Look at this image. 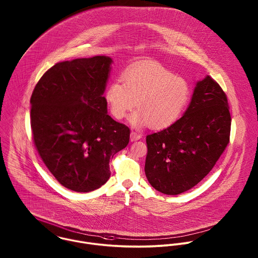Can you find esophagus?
Here are the masks:
<instances>
[{"mask_svg":"<svg viewBox=\"0 0 258 258\" xmlns=\"http://www.w3.org/2000/svg\"><path fill=\"white\" fill-rule=\"evenodd\" d=\"M141 138H142V135L139 134V133H137V132L132 131L131 134H130V140H131L132 142H133V141H137V140H139V139H141Z\"/></svg>","mask_w":258,"mask_h":258,"instance_id":"34e87169","label":"esophagus"}]
</instances>
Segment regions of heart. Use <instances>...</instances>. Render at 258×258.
<instances>
[{
    "instance_id": "obj_1",
    "label": "heart",
    "mask_w": 258,
    "mask_h": 258,
    "mask_svg": "<svg viewBox=\"0 0 258 258\" xmlns=\"http://www.w3.org/2000/svg\"><path fill=\"white\" fill-rule=\"evenodd\" d=\"M122 83L113 81L105 89V100L111 114L122 119L136 106L129 121L134 126L149 124L162 130L181 117L189 99V85L183 77L160 64L148 63L129 69Z\"/></svg>"
}]
</instances>
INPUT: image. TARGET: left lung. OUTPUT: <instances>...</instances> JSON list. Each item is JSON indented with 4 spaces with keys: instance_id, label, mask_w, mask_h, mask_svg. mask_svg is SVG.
<instances>
[{
    "instance_id": "8db88e82",
    "label": "left lung",
    "mask_w": 258,
    "mask_h": 258,
    "mask_svg": "<svg viewBox=\"0 0 258 258\" xmlns=\"http://www.w3.org/2000/svg\"><path fill=\"white\" fill-rule=\"evenodd\" d=\"M230 124L226 95L207 75L197 82L184 115L172 126L146 137L149 183L173 196L199 184L229 143Z\"/></svg>"
}]
</instances>
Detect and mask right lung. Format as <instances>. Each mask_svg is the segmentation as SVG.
<instances>
[{"mask_svg": "<svg viewBox=\"0 0 258 258\" xmlns=\"http://www.w3.org/2000/svg\"><path fill=\"white\" fill-rule=\"evenodd\" d=\"M111 63L105 55L58 62L31 97L37 152L58 183L74 191L105 184L111 158L129 143L130 129L107 114L103 96Z\"/></svg>", "mask_w": 258, "mask_h": 258, "instance_id": "1", "label": "right lung"}]
</instances>
